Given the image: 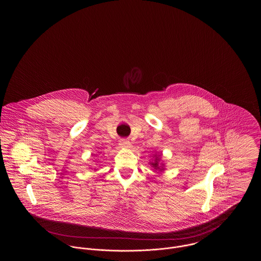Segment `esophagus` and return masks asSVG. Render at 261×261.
I'll return each mask as SVG.
<instances>
[{
    "mask_svg": "<svg viewBox=\"0 0 261 261\" xmlns=\"http://www.w3.org/2000/svg\"><path fill=\"white\" fill-rule=\"evenodd\" d=\"M119 146H120V148H123V149H129L131 147V143L128 140L123 139V140H120Z\"/></svg>",
    "mask_w": 261,
    "mask_h": 261,
    "instance_id": "1",
    "label": "esophagus"
}]
</instances>
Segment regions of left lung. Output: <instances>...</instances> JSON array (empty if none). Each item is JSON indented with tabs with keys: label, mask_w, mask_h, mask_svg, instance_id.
I'll return each mask as SVG.
<instances>
[{
	"label": "left lung",
	"mask_w": 261,
	"mask_h": 261,
	"mask_svg": "<svg viewBox=\"0 0 261 261\" xmlns=\"http://www.w3.org/2000/svg\"><path fill=\"white\" fill-rule=\"evenodd\" d=\"M153 156H154V160L152 161V162H149V164H150V166L152 167V168H154L155 170H159V171H164V163L162 162V163H160L161 162V158H160V154H158L156 152L153 154Z\"/></svg>",
	"instance_id": "obj_1"
}]
</instances>
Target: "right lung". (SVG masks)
Here are the masks:
<instances>
[{
    "label": "right lung",
    "mask_w": 261,
    "mask_h": 261,
    "mask_svg": "<svg viewBox=\"0 0 261 261\" xmlns=\"http://www.w3.org/2000/svg\"><path fill=\"white\" fill-rule=\"evenodd\" d=\"M94 170H97V169H95V168H94Z\"/></svg>",
    "instance_id": "1"
}]
</instances>
